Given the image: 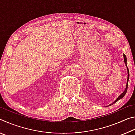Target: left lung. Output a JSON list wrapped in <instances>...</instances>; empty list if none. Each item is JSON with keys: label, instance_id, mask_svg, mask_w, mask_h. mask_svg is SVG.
Wrapping results in <instances>:
<instances>
[{"label": "left lung", "instance_id": "obj_1", "mask_svg": "<svg viewBox=\"0 0 135 135\" xmlns=\"http://www.w3.org/2000/svg\"><path fill=\"white\" fill-rule=\"evenodd\" d=\"M123 56H124V62H125V64H126V66L127 67V83H126V89H125V90H124V92H123L122 94H121L119 97H118L117 98V99H116L115 101H114L113 104H111L110 105H109L108 106H110V105H113V104H115L116 102H117L118 100H120V99H122V98H123V97H124V96L126 95V92H127V87H128V81H129V69H128V68H127V58H126V56L125 55L123 54Z\"/></svg>", "mask_w": 135, "mask_h": 135}]
</instances>
